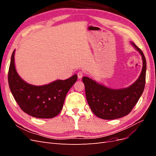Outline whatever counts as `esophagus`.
<instances>
[{
  "instance_id": "34e87169",
  "label": "esophagus",
  "mask_w": 156,
  "mask_h": 156,
  "mask_svg": "<svg viewBox=\"0 0 156 156\" xmlns=\"http://www.w3.org/2000/svg\"><path fill=\"white\" fill-rule=\"evenodd\" d=\"M83 75V72H81V71H79L78 73H77V77L79 79H81Z\"/></svg>"
}]
</instances>
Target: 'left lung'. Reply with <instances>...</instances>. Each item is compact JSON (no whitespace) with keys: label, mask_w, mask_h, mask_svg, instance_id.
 <instances>
[{"label":"left lung","mask_w":156,"mask_h":156,"mask_svg":"<svg viewBox=\"0 0 156 156\" xmlns=\"http://www.w3.org/2000/svg\"><path fill=\"white\" fill-rule=\"evenodd\" d=\"M142 56L143 69L138 79L125 88L112 89L83 77L87 100L96 116L104 120H114L127 115L133 109L144 91L146 82V62L145 56L137 46L131 42Z\"/></svg>","instance_id":"8db88e82"}]
</instances>
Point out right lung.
Wrapping results in <instances>:
<instances>
[{
    "label": "right lung",
    "mask_w": 156,
    "mask_h": 156,
    "mask_svg": "<svg viewBox=\"0 0 156 156\" xmlns=\"http://www.w3.org/2000/svg\"><path fill=\"white\" fill-rule=\"evenodd\" d=\"M14 54L15 50L9 68L8 83L19 106L27 114L37 119H51L57 116L62 110L68 92L77 81V75L42 86L28 84L17 72Z\"/></svg>",
    "instance_id": "right-lung-1"
}]
</instances>
